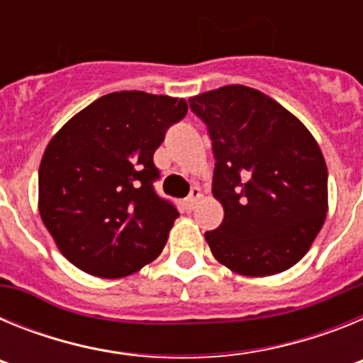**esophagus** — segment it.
<instances>
[{"label": "esophagus", "instance_id": "1", "mask_svg": "<svg viewBox=\"0 0 363 363\" xmlns=\"http://www.w3.org/2000/svg\"><path fill=\"white\" fill-rule=\"evenodd\" d=\"M201 198V191L200 187H192L191 189V194H189L187 198H185V209L187 211H192L194 209V205H196V201Z\"/></svg>", "mask_w": 363, "mask_h": 363}]
</instances>
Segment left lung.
Returning a JSON list of instances; mask_svg holds the SVG:
<instances>
[{"label": "left lung", "mask_w": 363, "mask_h": 363, "mask_svg": "<svg viewBox=\"0 0 363 363\" xmlns=\"http://www.w3.org/2000/svg\"><path fill=\"white\" fill-rule=\"evenodd\" d=\"M214 152L213 194L223 221L205 233L214 258L243 277L298 264L327 214V165L307 127L278 101L243 85L189 99Z\"/></svg>", "instance_id": "1"}]
</instances>
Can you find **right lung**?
Returning <instances> with one entry per match:
<instances>
[{"label":"right lung","instance_id":"right-lung-1","mask_svg":"<svg viewBox=\"0 0 363 363\" xmlns=\"http://www.w3.org/2000/svg\"><path fill=\"white\" fill-rule=\"evenodd\" d=\"M185 114V99L111 92L54 134L40 163L38 207L70 264L123 278L158 258L179 213L154 191L152 156Z\"/></svg>","mask_w":363,"mask_h":363}]
</instances>
